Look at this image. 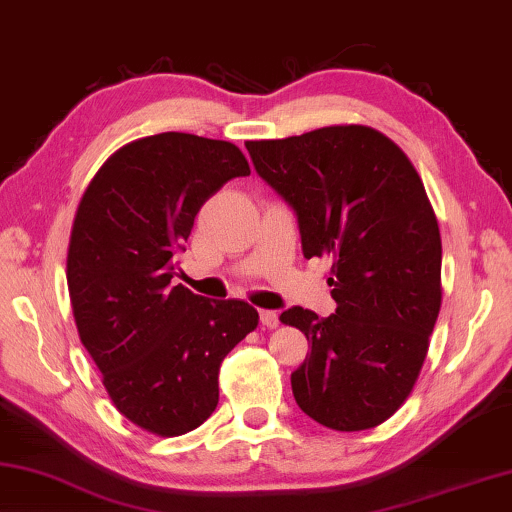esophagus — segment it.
<instances>
[{
	"label": "esophagus",
	"mask_w": 512,
	"mask_h": 512,
	"mask_svg": "<svg viewBox=\"0 0 512 512\" xmlns=\"http://www.w3.org/2000/svg\"><path fill=\"white\" fill-rule=\"evenodd\" d=\"M261 324L272 330V328L279 326V315H276L274 310H261Z\"/></svg>",
	"instance_id": "1"
}]
</instances>
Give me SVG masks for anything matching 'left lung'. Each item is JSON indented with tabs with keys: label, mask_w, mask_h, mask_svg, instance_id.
Returning <instances> with one entry per match:
<instances>
[{
	"label": "left lung",
	"mask_w": 512,
	"mask_h": 512,
	"mask_svg": "<svg viewBox=\"0 0 512 512\" xmlns=\"http://www.w3.org/2000/svg\"><path fill=\"white\" fill-rule=\"evenodd\" d=\"M245 146L297 213L303 256L330 261L335 315H281L310 342L292 373L294 400L337 432L378 427L414 391L443 299L441 231L423 179L369 125Z\"/></svg>",
	"instance_id": "1"
}]
</instances>
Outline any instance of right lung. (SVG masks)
<instances>
[{"label": "right lung", "instance_id": "1", "mask_svg": "<svg viewBox=\"0 0 512 512\" xmlns=\"http://www.w3.org/2000/svg\"><path fill=\"white\" fill-rule=\"evenodd\" d=\"M238 146L186 132L125 143L85 188L67 285L80 342L114 407L157 436L193 432L218 407V371L258 326L245 301L170 285L202 204L249 175Z\"/></svg>", "mask_w": 512, "mask_h": 512}]
</instances>
